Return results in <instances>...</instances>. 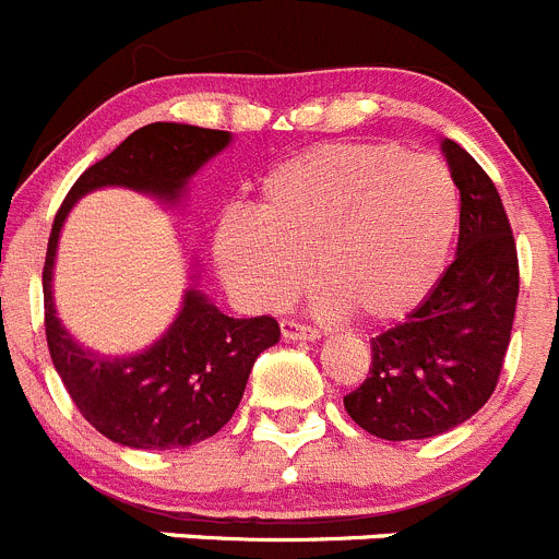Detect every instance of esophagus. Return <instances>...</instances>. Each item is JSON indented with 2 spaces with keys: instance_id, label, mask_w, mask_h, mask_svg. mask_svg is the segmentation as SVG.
I'll return each mask as SVG.
<instances>
[{
  "instance_id": "obj_1",
  "label": "esophagus",
  "mask_w": 559,
  "mask_h": 559,
  "mask_svg": "<svg viewBox=\"0 0 559 559\" xmlns=\"http://www.w3.org/2000/svg\"><path fill=\"white\" fill-rule=\"evenodd\" d=\"M281 336H284L286 342H317V338H320V331L300 325V322L284 320L281 322Z\"/></svg>"
}]
</instances>
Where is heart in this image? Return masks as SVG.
<instances>
[{
    "instance_id": "obj_1",
    "label": "heart",
    "mask_w": 559,
    "mask_h": 559,
    "mask_svg": "<svg viewBox=\"0 0 559 559\" xmlns=\"http://www.w3.org/2000/svg\"><path fill=\"white\" fill-rule=\"evenodd\" d=\"M457 228L461 190L444 162L389 143H338L275 165L253 215L217 223L212 255L248 309L295 300L311 264L322 309L391 325L436 289Z\"/></svg>"
}]
</instances>
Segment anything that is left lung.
<instances>
[{
    "label": "left lung",
    "instance_id": "obj_1",
    "mask_svg": "<svg viewBox=\"0 0 559 559\" xmlns=\"http://www.w3.org/2000/svg\"><path fill=\"white\" fill-rule=\"evenodd\" d=\"M461 190L450 267L408 320L372 338L367 380L344 397L358 427L385 441L441 436L497 389L519 300V255L502 198L472 154L441 140Z\"/></svg>",
    "mask_w": 559,
    "mask_h": 559
}]
</instances>
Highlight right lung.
<instances>
[{
	"mask_svg": "<svg viewBox=\"0 0 559 559\" xmlns=\"http://www.w3.org/2000/svg\"><path fill=\"white\" fill-rule=\"evenodd\" d=\"M231 132L190 123H148L76 179L51 226L44 264L46 342L62 385L102 436L132 450H185L234 416L259 353L281 338L273 317L234 320L198 289V264L168 331L145 350L104 356L76 342L55 306L60 234L76 201L104 187L185 206L190 181L231 145Z\"/></svg>",
	"mask_w": 559,
	"mask_h": 559,
	"instance_id": "obj_1",
	"label": "right lung"
}]
</instances>
